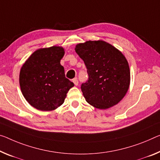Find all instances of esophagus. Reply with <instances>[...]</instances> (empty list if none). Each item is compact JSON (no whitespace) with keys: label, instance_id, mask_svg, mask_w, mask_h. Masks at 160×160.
<instances>
[{"label":"esophagus","instance_id":"34e87169","mask_svg":"<svg viewBox=\"0 0 160 160\" xmlns=\"http://www.w3.org/2000/svg\"><path fill=\"white\" fill-rule=\"evenodd\" d=\"M73 83H74V85H75V86H78V80H77V78H73Z\"/></svg>","mask_w":160,"mask_h":160}]
</instances>
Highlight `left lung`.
Returning a JSON list of instances; mask_svg holds the SVG:
<instances>
[{"instance_id": "1", "label": "left lung", "mask_w": 160, "mask_h": 160, "mask_svg": "<svg viewBox=\"0 0 160 160\" xmlns=\"http://www.w3.org/2000/svg\"><path fill=\"white\" fill-rule=\"evenodd\" d=\"M75 51L87 68L88 79L81 87L86 101L99 109L117 104L130 84L129 66L124 54L102 40L78 43Z\"/></svg>"}]
</instances>
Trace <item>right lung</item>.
<instances>
[{
    "label": "right lung",
    "instance_id": "obj_1",
    "mask_svg": "<svg viewBox=\"0 0 160 160\" xmlns=\"http://www.w3.org/2000/svg\"><path fill=\"white\" fill-rule=\"evenodd\" d=\"M64 48L53 46L41 48L29 56L21 68L19 83L22 94L32 107L52 111L62 105L74 84L65 77L61 59Z\"/></svg>",
    "mask_w": 160,
    "mask_h": 160
}]
</instances>
